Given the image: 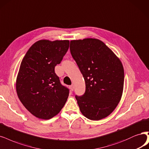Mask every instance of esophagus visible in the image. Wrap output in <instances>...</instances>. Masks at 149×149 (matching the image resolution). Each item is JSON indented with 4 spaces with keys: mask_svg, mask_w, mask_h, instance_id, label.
<instances>
[{
    "mask_svg": "<svg viewBox=\"0 0 149 149\" xmlns=\"http://www.w3.org/2000/svg\"><path fill=\"white\" fill-rule=\"evenodd\" d=\"M70 90H71V91H73V90H74V85H73V84L71 85V86H70Z\"/></svg>",
    "mask_w": 149,
    "mask_h": 149,
    "instance_id": "obj_1",
    "label": "esophagus"
}]
</instances>
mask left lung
I'll list each match as a JSON object with an SVG mask.
<instances>
[{
	"label": "left lung",
	"instance_id": "1",
	"mask_svg": "<svg viewBox=\"0 0 149 149\" xmlns=\"http://www.w3.org/2000/svg\"><path fill=\"white\" fill-rule=\"evenodd\" d=\"M70 49L86 83L84 95L75 97L80 111L89 120L103 119L121 98L125 78L121 61L97 39L71 40Z\"/></svg>",
	"mask_w": 149,
	"mask_h": 149
}]
</instances>
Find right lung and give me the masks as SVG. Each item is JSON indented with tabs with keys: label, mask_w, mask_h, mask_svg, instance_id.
<instances>
[{
	"label": "right lung",
	"mask_w": 149,
	"mask_h": 149,
	"mask_svg": "<svg viewBox=\"0 0 149 149\" xmlns=\"http://www.w3.org/2000/svg\"><path fill=\"white\" fill-rule=\"evenodd\" d=\"M68 40H40L31 45L20 65L16 81L19 100L31 113L49 120L65 105L69 89L61 84L55 73L67 52Z\"/></svg>",
	"instance_id": "obj_1"
}]
</instances>
